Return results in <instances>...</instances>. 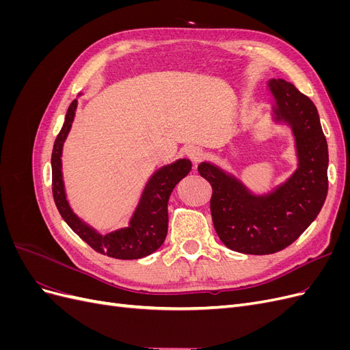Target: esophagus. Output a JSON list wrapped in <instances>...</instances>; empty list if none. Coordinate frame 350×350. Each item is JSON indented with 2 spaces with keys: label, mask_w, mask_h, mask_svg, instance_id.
Masks as SVG:
<instances>
[{
  "label": "esophagus",
  "mask_w": 350,
  "mask_h": 350,
  "mask_svg": "<svg viewBox=\"0 0 350 350\" xmlns=\"http://www.w3.org/2000/svg\"><path fill=\"white\" fill-rule=\"evenodd\" d=\"M185 154H187V157L189 159V161L194 163V166H197V163L201 161V159L204 157V152L201 150V149H198V147H196V146L187 147Z\"/></svg>",
  "instance_id": "obj_1"
}]
</instances>
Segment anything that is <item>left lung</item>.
I'll return each instance as SVG.
<instances>
[{
	"instance_id": "1",
	"label": "left lung",
	"mask_w": 350,
	"mask_h": 350,
	"mask_svg": "<svg viewBox=\"0 0 350 350\" xmlns=\"http://www.w3.org/2000/svg\"><path fill=\"white\" fill-rule=\"evenodd\" d=\"M278 120L296 137L299 167L288 183L266 197L250 194L237 179L210 163L198 172L211 185L210 211L216 234L228 248L267 256L298 239L319 216L328 191V149L312 100L284 80L270 81Z\"/></svg>"
}]
</instances>
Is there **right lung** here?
Listing matches in <instances>:
<instances>
[{
	"label": "right lung",
	"instance_id": "right-lung-1",
	"mask_svg": "<svg viewBox=\"0 0 350 350\" xmlns=\"http://www.w3.org/2000/svg\"><path fill=\"white\" fill-rule=\"evenodd\" d=\"M77 100L68 107L66 121L57 135L52 149V194L61 217L76 234L94 251L118 260H137L150 256L165 242L167 234V200L175 185L191 171V162L181 159L165 166L152 176L147 184L142 201L137 207L129 228L112 232L109 235H99L72 213L64 193L61 175L62 143L67 139L71 122L76 112Z\"/></svg>",
	"mask_w": 350,
	"mask_h": 350
}]
</instances>
